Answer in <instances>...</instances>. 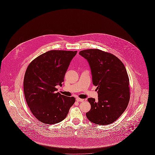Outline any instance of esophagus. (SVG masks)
<instances>
[{
    "label": "esophagus",
    "mask_w": 155,
    "mask_h": 155,
    "mask_svg": "<svg viewBox=\"0 0 155 155\" xmlns=\"http://www.w3.org/2000/svg\"><path fill=\"white\" fill-rule=\"evenodd\" d=\"M76 101H77V102H83L84 100L80 98V97H77V98H76Z\"/></svg>",
    "instance_id": "34e87169"
}]
</instances>
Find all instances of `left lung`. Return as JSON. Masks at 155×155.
<instances>
[{"mask_svg": "<svg viewBox=\"0 0 155 155\" xmlns=\"http://www.w3.org/2000/svg\"><path fill=\"white\" fill-rule=\"evenodd\" d=\"M79 54L88 61L99 94L97 102L94 98L88 99L91 108L87 117L97 125L111 124L124 113L130 99L125 66L116 56L100 49H86Z\"/></svg>", "mask_w": 155, "mask_h": 155, "instance_id": "obj_1", "label": "left lung"}]
</instances>
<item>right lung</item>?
<instances>
[{
    "label": "right lung",
    "instance_id": "obj_1",
    "mask_svg": "<svg viewBox=\"0 0 155 155\" xmlns=\"http://www.w3.org/2000/svg\"><path fill=\"white\" fill-rule=\"evenodd\" d=\"M77 52L49 51L34 59L27 68L24 78L25 98L32 114L43 123L54 124L63 121L75 103L74 97L55 91L56 86H62Z\"/></svg>",
    "mask_w": 155,
    "mask_h": 155
}]
</instances>
